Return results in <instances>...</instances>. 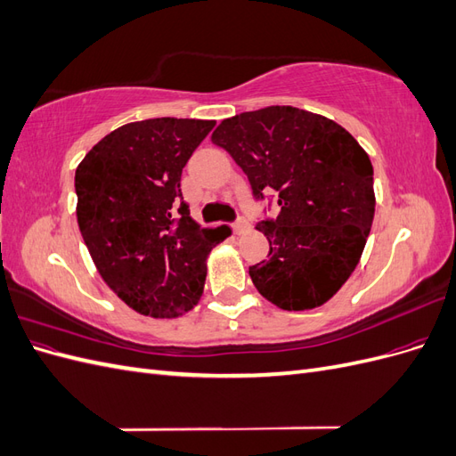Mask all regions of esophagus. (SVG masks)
<instances>
[{
    "instance_id": "1",
    "label": "esophagus",
    "mask_w": 456,
    "mask_h": 456,
    "mask_svg": "<svg viewBox=\"0 0 456 456\" xmlns=\"http://www.w3.org/2000/svg\"><path fill=\"white\" fill-rule=\"evenodd\" d=\"M232 228H233V232H236L238 233V236H241V233H245L247 230H249L251 228V224H249V220H247V218H238L236 220V223H233L232 224Z\"/></svg>"
}]
</instances>
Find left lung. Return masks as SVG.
<instances>
[{
	"instance_id": "left-lung-1",
	"label": "left lung",
	"mask_w": 456,
	"mask_h": 456,
	"mask_svg": "<svg viewBox=\"0 0 456 456\" xmlns=\"http://www.w3.org/2000/svg\"><path fill=\"white\" fill-rule=\"evenodd\" d=\"M211 141L247 175L256 200L275 191L280 215L256 230L268 258L249 268L281 310L325 305L355 270L375 216L367 151L337 121L293 106L223 119Z\"/></svg>"
}]
</instances>
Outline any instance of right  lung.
<instances>
[{
    "label": "right lung",
    "mask_w": 456,
    "mask_h": 456,
    "mask_svg": "<svg viewBox=\"0 0 456 456\" xmlns=\"http://www.w3.org/2000/svg\"><path fill=\"white\" fill-rule=\"evenodd\" d=\"M213 119L156 118L121 126L76 169L77 224L104 283L129 308L178 317L205 287L207 258L228 226L201 228L183 201L181 175Z\"/></svg>",
    "instance_id": "add662e5"
}]
</instances>
